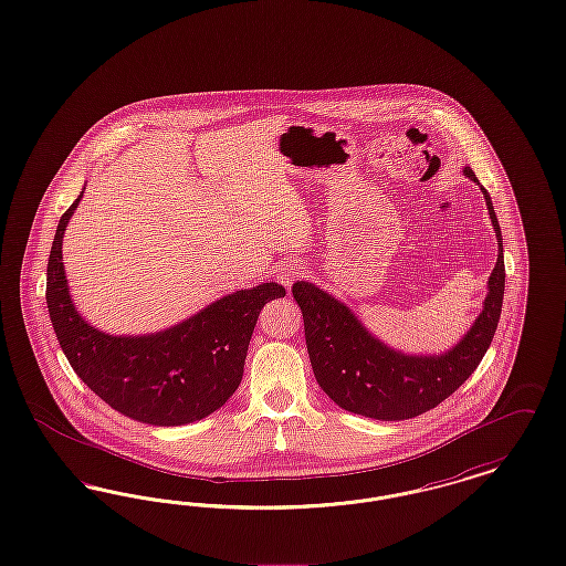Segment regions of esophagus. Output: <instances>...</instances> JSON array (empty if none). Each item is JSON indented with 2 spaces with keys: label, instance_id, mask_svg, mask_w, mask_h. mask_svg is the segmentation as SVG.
<instances>
[{
  "label": "esophagus",
  "instance_id": "obj_1",
  "mask_svg": "<svg viewBox=\"0 0 566 566\" xmlns=\"http://www.w3.org/2000/svg\"><path fill=\"white\" fill-rule=\"evenodd\" d=\"M303 277V268L296 265V263H286L277 270V280L284 284V286H291L295 280Z\"/></svg>",
  "mask_w": 566,
  "mask_h": 566
}]
</instances>
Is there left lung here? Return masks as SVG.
I'll use <instances>...</instances> for the list:
<instances>
[{"label":"left lung","instance_id":"1","mask_svg":"<svg viewBox=\"0 0 566 566\" xmlns=\"http://www.w3.org/2000/svg\"><path fill=\"white\" fill-rule=\"evenodd\" d=\"M464 176L478 182L473 169L464 167ZM482 192L496 231L499 259L488 280L490 291L482 314L460 344L441 356H405L390 350L367 333L344 303L310 282L293 284L314 376L339 407L376 420H407L446 401L482 363L505 293L503 235L490 195L484 187Z\"/></svg>","mask_w":566,"mask_h":566}]
</instances>
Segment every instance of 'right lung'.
I'll use <instances>...</instances> for the list:
<instances>
[{"mask_svg":"<svg viewBox=\"0 0 566 566\" xmlns=\"http://www.w3.org/2000/svg\"><path fill=\"white\" fill-rule=\"evenodd\" d=\"M81 197L59 220L46 270L51 323L72 369L112 409L139 422L178 427L210 416L238 390L256 318L268 301L286 295L284 286L268 282L222 296L157 335H106L78 316L61 263L63 231Z\"/></svg>","mask_w":566,"mask_h":566,"instance_id":"add662e5","label":"right lung"}]
</instances>
